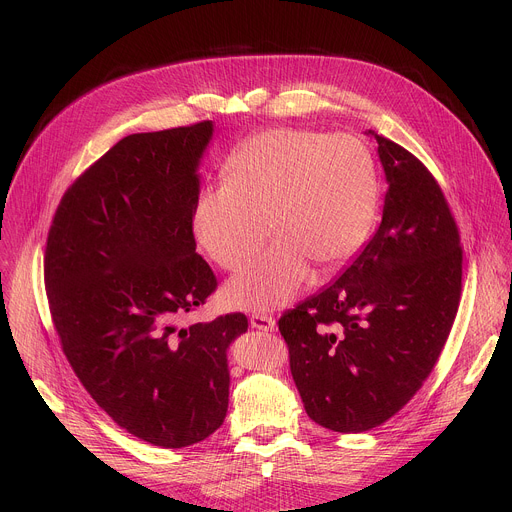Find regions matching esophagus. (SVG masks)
Wrapping results in <instances>:
<instances>
[{
    "label": "esophagus",
    "mask_w": 512,
    "mask_h": 512,
    "mask_svg": "<svg viewBox=\"0 0 512 512\" xmlns=\"http://www.w3.org/2000/svg\"><path fill=\"white\" fill-rule=\"evenodd\" d=\"M249 322H251V328H255V330L273 332V330L277 328V324H275V318H271V316H265V314H253V316L249 318Z\"/></svg>",
    "instance_id": "34e87169"
}]
</instances>
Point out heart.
<instances>
[{
	"label": "heart",
	"instance_id": "1",
	"mask_svg": "<svg viewBox=\"0 0 512 512\" xmlns=\"http://www.w3.org/2000/svg\"><path fill=\"white\" fill-rule=\"evenodd\" d=\"M225 184L206 188L192 227L223 269H241L269 235L279 237L225 289L233 308L273 312L310 277L344 265L373 233L381 186L371 150L354 135L273 127L227 158Z\"/></svg>",
	"mask_w": 512,
	"mask_h": 512
}]
</instances>
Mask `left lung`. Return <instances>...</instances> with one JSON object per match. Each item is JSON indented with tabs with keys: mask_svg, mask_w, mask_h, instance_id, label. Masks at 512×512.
Wrapping results in <instances>:
<instances>
[{
	"mask_svg": "<svg viewBox=\"0 0 512 512\" xmlns=\"http://www.w3.org/2000/svg\"><path fill=\"white\" fill-rule=\"evenodd\" d=\"M387 176L383 221L360 255L279 318L306 413L340 433L369 431L421 389L450 336L462 245L431 172L377 135Z\"/></svg>",
	"mask_w": 512,
	"mask_h": 512,
	"instance_id": "1",
	"label": "left lung"
}]
</instances>
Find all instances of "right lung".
Instances as JSON below:
<instances>
[{"label":"right lung","instance_id":"obj_1","mask_svg":"<svg viewBox=\"0 0 512 512\" xmlns=\"http://www.w3.org/2000/svg\"><path fill=\"white\" fill-rule=\"evenodd\" d=\"M210 137L200 121L117 141L64 192L44 255L72 371L119 427L172 450L223 425L227 348L249 326L241 312L178 326L218 285L192 233Z\"/></svg>","mask_w":512,"mask_h":512}]
</instances>
